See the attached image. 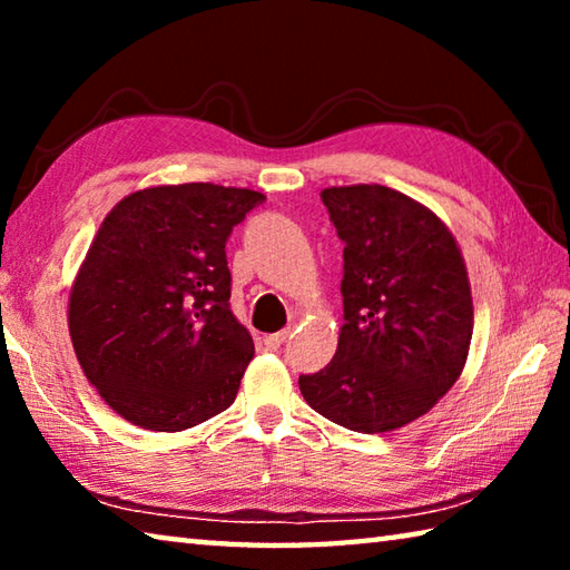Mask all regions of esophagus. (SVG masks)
Returning a JSON list of instances; mask_svg holds the SVG:
<instances>
[{
  "mask_svg": "<svg viewBox=\"0 0 570 570\" xmlns=\"http://www.w3.org/2000/svg\"><path fill=\"white\" fill-rule=\"evenodd\" d=\"M286 336H288V332H286V330H284V332H276V334H268L266 340H264L266 350H268V352H276V350H282V344L286 342Z\"/></svg>",
  "mask_w": 570,
  "mask_h": 570,
  "instance_id": "esophagus-1",
  "label": "esophagus"
}]
</instances>
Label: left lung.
I'll return each instance as SVG.
<instances>
[{
  "label": "left lung",
  "instance_id": "8db88e82",
  "mask_svg": "<svg viewBox=\"0 0 570 570\" xmlns=\"http://www.w3.org/2000/svg\"><path fill=\"white\" fill-rule=\"evenodd\" d=\"M322 200L344 240V324L334 360L302 374L308 407L354 432L428 414L468 360L465 258L428 206L387 186H332Z\"/></svg>",
  "mask_w": 570,
  "mask_h": 570
}]
</instances>
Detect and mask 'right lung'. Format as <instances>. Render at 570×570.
Masks as SVG:
<instances>
[{
	"label": "right lung",
	"instance_id": "add662e5",
	"mask_svg": "<svg viewBox=\"0 0 570 570\" xmlns=\"http://www.w3.org/2000/svg\"><path fill=\"white\" fill-rule=\"evenodd\" d=\"M264 200L183 183L135 190L105 216L67 324L85 377L120 417L180 432L234 404L254 340L228 304L226 240Z\"/></svg>",
	"mask_w": 570,
	"mask_h": 570
}]
</instances>
